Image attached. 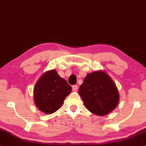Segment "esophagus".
<instances>
[{"mask_svg":"<svg viewBox=\"0 0 146 146\" xmlns=\"http://www.w3.org/2000/svg\"><path fill=\"white\" fill-rule=\"evenodd\" d=\"M72 89H73V90L74 92H76L77 89H78V86H77V85H74V86H72Z\"/></svg>","mask_w":146,"mask_h":146,"instance_id":"obj_1","label":"esophagus"}]
</instances>
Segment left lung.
I'll return each instance as SVG.
<instances>
[{
	"label": "left lung",
	"instance_id": "1",
	"mask_svg": "<svg viewBox=\"0 0 146 146\" xmlns=\"http://www.w3.org/2000/svg\"><path fill=\"white\" fill-rule=\"evenodd\" d=\"M79 94L87 109L98 116L112 112L119 100L115 84L109 75L102 71L87 75L79 87Z\"/></svg>",
	"mask_w": 146,
	"mask_h": 146
}]
</instances>
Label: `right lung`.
Masks as SVG:
<instances>
[{
    "label": "right lung",
    "instance_id": "add662e5",
    "mask_svg": "<svg viewBox=\"0 0 146 146\" xmlns=\"http://www.w3.org/2000/svg\"><path fill=\"white\" fill-rule=\"evenodd\" d=\"M72 88L55 70L46 71L35 85L34 102L40 111L52 114L61 107Z\"/></svg>",
    "mask_w": 146,
    "mask_h": 146
}]
</instances>
